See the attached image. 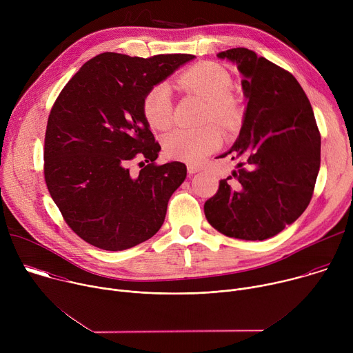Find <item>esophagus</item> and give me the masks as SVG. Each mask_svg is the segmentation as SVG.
Wrapping results in <instances>:
<instances>
[{
	"instance_id": "1",
	"label": "esophagus",
	"mask_w": 353,
	"mask_h": 353,
	"mask_svg": "<svg viewBox=\"0 0 353 353\" xmlns=\"http://www.w3.org/2000/svg\"><path fill=\"white\" fill-rule=\"evenodd\" d=\"M187 170H188L190 174H195V173H198L201 170V168L195 166V165H187Z\"/></svg>"
}]
</instances>
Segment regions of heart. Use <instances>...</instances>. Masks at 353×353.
<instances>
[{
  "label": "heart",
  "mask_w": 353,
  "mask_h": 353,
  "mask_svg": "<svg viewBox=\"0 0 353 353\" xmlns=\"http://www.w3.org/2000/svg\"><path fill=\"white\" fill-rule=\"evenodd\" d=\"M180 89L194 93L208 103L205 120H214L223 127H232L239 117V108L233 100V79L218 64L203 63L187 70L179 77ZM143 114L148 123L157 130H166L173 120V94L168 83H159L150 89L143 99ZM222 143V132L214 127L179 128L165 139L168 157L188 163L199 162L214 152Z\"/></svg>",
  "instance_id": "heart-1"
}]
</instances>
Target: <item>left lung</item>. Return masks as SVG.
Listing matches in <instances>:
<instances>
[{
    "mask_svg": "<svg viewBox=\"0 0 353 353\" xmlns=\"http://www.w3.org/2000/svg\"><path fill=\"white\" fill-rule=\"evenodd\" d=\"M218 59L237 65L247 100L240 134L219 158L244 162L219 181L204 212L229 237L265 240L310 204L321 137L309 99L290 72L244 47L221 52Z\"/></svg>",
    "mask_w": 353,
    "mask_h": 353,
    "instance_id": "1",
    "label": "left lung"
}]
</instances>
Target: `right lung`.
<instances>
[{"instance_id": "add662e5", "label": "right lung", "mask_w": 353, "mask_h": 353, "mask_svg": "<svg viewBox=\"0 0 353 353\" xmlns=\"http://www.w3.org/2000/svg\"><path fill=\"white\" fill-rule=\"evenodd\" d=\"M194 59L102 53L59 94L47 121L44 179L67 225L86 243L121 251L163 225L187 168L181 162L155 165L161 145L149 130L143 99ZM135 157L143 162L132 176L126 166Z\"/></svg>"}]
</instances>
